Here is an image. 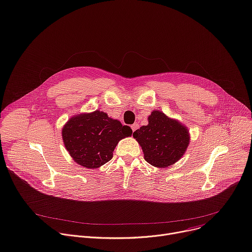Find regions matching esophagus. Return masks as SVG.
<instances>
[{
  "mask_svg": "<svg viewBox=\"0 0 252 252\" xmlns=\"http://www.w3.org/2000/svg\"><path fill=\"white\" fill-rule=\"evenodd\" d=\"M130 127H131V130H132V131H136V130L139 128V125H138V124H133Z\"/></svg>",
  "mask_w": 252,
  "mask_h": 252,
  "instance_id": "obj_1",
  "label": "esophagus"
}]
</instances>
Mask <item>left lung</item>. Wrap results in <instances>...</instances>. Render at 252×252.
Returning <instances> with one entry per match:
<instances>
[{"label":"left lung","instance_id":"left-lung-1","mask_svg":"<svg viewBox=\"0 0 252 252\" xmlns=\"http://www.w3.org/2000/svg\"><path fill=\"white\" fill-rule=\"evenodd\" d=\"M148 122V126H141L132 133L142 147L145 160L158 168L173 165L189 147L188 127L158 110L151 113Z\"/></svg>","mask_w":252,"mask_h":252}]
</instances>
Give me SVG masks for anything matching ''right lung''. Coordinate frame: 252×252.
<instances>
[{
    "mask_svg": "<svg viewBox=\"0 0 252 252\" xmlns=\"http://www.w3.org/2000/svg\"><path fill=\"white\" fill-rule=\"evenodd\" d=\"M131 133L129 126L99 110L71 117L62 130L64 147L74 161L92 169L111 160L116 145Z\"/></svg>",
    "mask_w": 252,
    "mask_h": 252,
    "instance_id": "add662e5",
    "label": "right lung"
}]
</instances>
